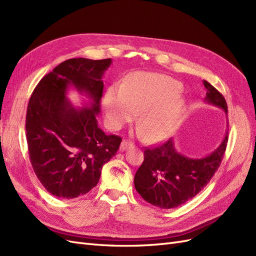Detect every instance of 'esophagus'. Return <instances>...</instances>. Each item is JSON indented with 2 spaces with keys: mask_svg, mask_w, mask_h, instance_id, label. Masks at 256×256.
Segmentation results:
<instances>
[{
  "mask_svg": "<svg viewBox=\"0 0 256 256\" xmlns=\"http://www.w3.org/2000/svg\"><path fill=\"white\" fill-rule=\"evenodd\" d=\"M131 146H132V144H131L130 142L122 141V142L120 143V152H125V150H127L128 148H130Z\"/></svg>",
  "mask_w": 256,
  "mask_h": 256,
  "instance_id": "obj_1",
  "label": "esophagus"
}]
</instances>
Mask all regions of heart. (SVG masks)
<instances>
[{"instance_id": "b5f03b06", "label": "heart", "mask_w": 256, "mask_h": 256, "mask_svg": "<svg viewBox=\"0 0 256 256\" xmlns=\"http://www.w3.org/2000/svg\"><path fill=\"white\" fill-rule=\"evenodd\" d=\"M180 82L164 74L138 72L124 84L108 86L102 98L106 118L112 129H120L138 112L144 140L156 142L171 134L184 109Z\"/></svg>"}]
</instances>
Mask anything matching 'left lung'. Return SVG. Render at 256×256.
I'll list each match as a JSON object with an SVG mask.
<instances>
[{"label":"left lung","instance_id":"left-lung-1","mask_svg":"<svg viewBox=\"0 0 256 256\" xmlns=\"http://www.w3.org/2000/svg\"><path fill=\"white\" fill-rule=\"evenodd\" d=\"M205 102L218 106L228 115L222 94L204 81ZM228 131L222 143L203 158H191L178 152L173 138L144 150V161L134 176V187L146 202L170 209L194 198L212 180L220 166L226 148Z\"/></svg>","mask_w":256,"mask_h":256}]
</instances>
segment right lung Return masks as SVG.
<instances>
[{
  "label": "right lung",
  "mask_w": 256,
  "mask_h": 256,
  "mask_svg": "<svg viewBox=\"0 0 256 256\" xmlns=\"http://www.w3.org/2000/svg\"><path fill=\"white\" fill-rule=\"evenodd\" d=\"M111 58H70L46 74L30 98L26 131L30 160L42 184L52 196L74 198L98 184L104 164L122 142L98 127L104 82ZM69 88L88 96L74 107L66 98Z\"/></svg>",
  "instance_id": "1"
}]
</instances>
